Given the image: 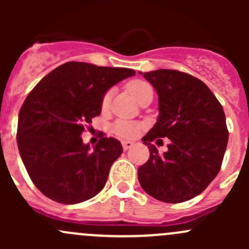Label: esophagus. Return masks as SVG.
Masks as SVG:
<instances>
[{
    "mask_svg": "<svg viewBox=\"0 0 249 249\" xmlns=\"http://www.w3.org/2000/svg\"><path fill=\"white\" fill-rule=\"evenodd\" d=\"M122 144H123V149L127 150L134 145V142H131V141H123Z\"/></svg>",
    "mask_w": 249,
    "mask_h": 249,
    "instance_id": "esophagus-1",
    "label": "esophagus"
}]
</instances>
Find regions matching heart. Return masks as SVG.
Here are the masks:
<instances>
[{"label":"heart","instance_id":"1","mask_svg":"<svg viewBox=\"0 0 249 249\" xmlns=\"http://www.w3.org/2000/svg\"><path fill=\"white\" fill-rule=\"evenodd\" d=\"M126 89L137 101H141L144 97L152 96L153 97V88L150 87V84H148L144 80H132L129 84L126 85ZM110 99H112V91H107L104 95L101 101V107L102 109H107L109 107ZM113 132L115 135H118L119 137H124V139H131L135 137L141 130V125L139 123L135 122H129V120L119 119L113 124L112 126Z\"/></svg>","mask_w":249,"mask_h":249}]
</instances>
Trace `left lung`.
Here are the masks:
<instances>
[{"label":"left lung","mask_w":249,"mask_h":249,"mask_svg":"<svg viewBox=\"0 0 249 249\" xmlns=\"http://www.w3.org/2000/svg\"><path fill=\"white\" fill-rule=\"evenodd\" d=\"M143 77L157 91L159 117L142 139L150 155L139 167L140 184L159 201L184 202L219 172L229 136L224 110L205 83L184 72L157 70ZM161 137L170 140L164 155L150 143Z\"/></svg>","instance_id":"obj_1"}]
</instances>
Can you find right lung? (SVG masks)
Instances as JSON below:
<instances>
[{
  "label": "right lung",
  "mask_w": 249,
  "mask_h": 249,
  "mask_svg": "<svg viewBox=\"0 0 249 249\" xmlns=\"http://www.w3.org/2000/svg\"><path fill=\"white\" fill-rule=\"evenodd\" d=\"M136 72L71 61L53 70L26 97L18 119V148L42 194L74 205L104 189L122 143L102 136L94 148L83 143L87 124L101 113L107 90Z\"/></svg>",
  "instance_id": "right-lung-1"
}]
</instances>
